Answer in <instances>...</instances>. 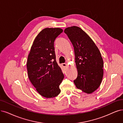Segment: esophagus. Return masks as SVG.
Returning <instances> with one entry per match:
<instances>
[{
	"label": "esophagus",
	"instance_id": "34e87169",
	"mask_svg": "<svg viewBox=\"0 0 123 123\" xmlns=\"http://www.w3.org/2000/svg\"><path fill=\"white\" fill-rule=\"evenodd\" d=\"M62 65L63 67H66L67 65L66 64V63H62Z\"/></svg>",
	"mask_w": 123,
	"mask_h": 123
}]
</instances>
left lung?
I'll use <instances>...</instances> for the list:
<instances>
[{
    "label": "left lung",
    "instance_id": "1",
    "mask_svg": "<svg viewBox=\"0 0 123 123\" xmlns=\"http://www.w3.org/2000/svg\"><path fill=\"white\" fill-rule=\"evenodd\" d=\"M64 32L73 45L78 76L76 87L91 94L100 86L103 75V61L98 48L89 36L80 27H68Z\"/></svg>",
    "mask_w": 123,
    "mask_h": 123
}]
</instances>
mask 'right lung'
Wrapping results in <instances>:
<instances>
[{"mask_svg":"<svg viewBox=\"0 0 123 123\" xmlns=\"http://www.w3.org/2000/svg\"><path fill=\"white\" fill-rule=\"evenodd\" d=\"M63 32L59 28H47L34 39L27 62L28 75L31 84L44 97L57 96L64 74L57 64L54 42Z\"/></svg>","mask_w":123,"mask_h":123,"instance_id":"obj_1","label":"right lung"}]
</instances>
